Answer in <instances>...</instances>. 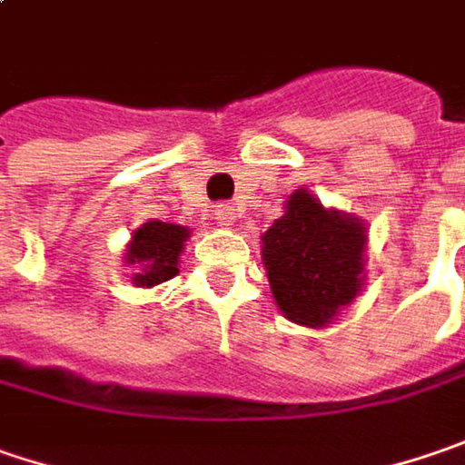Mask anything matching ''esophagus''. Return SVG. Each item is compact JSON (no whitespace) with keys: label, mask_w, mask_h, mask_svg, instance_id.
I'll list each match as a JSON object with an SVG mask.
<instances>
[{"label":"esophagus","mask_w":465,"mask_h":465,"mask_svg":"<svg viewBox=\"0 0 465 465\" xmlns=\"http://www.w3.org/2000/svg\"><path fill=\"white\" fill-rule=\"evenodd\" d=\"M214 220L220 222V224H232V222H235V206H230V203H217Z\"/></svg>","instance_id":"esophagus-1"}]
</instances>
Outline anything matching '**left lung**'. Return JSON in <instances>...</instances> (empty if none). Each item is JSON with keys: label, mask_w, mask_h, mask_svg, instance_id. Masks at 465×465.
<instances>
[{"label": "left lung", "mask_w": 465, "mask_h": 465, "mask_svg": "<svg viewBox=\"0 0 465 465\" xmlns=\"http://www.w3.org/2000/svg\"><path fill=\"white\" fill-rule=\"evenodd\" d=\"M262 241L274 301L292 322L324 327L361 291L366 227L309 191L292 193Z\"/></svg>", "instance_id": "8db88e82"}]
</instances>
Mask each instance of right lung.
Returning <instances> with one entry per match:
<instances>
[{"mask_svg":"<svg viewBox=\"0 0 465 465\" xmlns=\"http://www.w3.org/2000/svg\"><path fill=\"white\" fill-rule=\"evenodd\" d=\"M188 230L180 224H167V222L152 220L143 227H138L133 232L130 241L128 264H138V274L133 277V282L138 288H152L159 282H167L177 274V259L183 243L188 241Z\"/></svg>","mask_w":465,"mask_h":465,"instance_id":"add662e5","label":"right lung"}]
</instances>
